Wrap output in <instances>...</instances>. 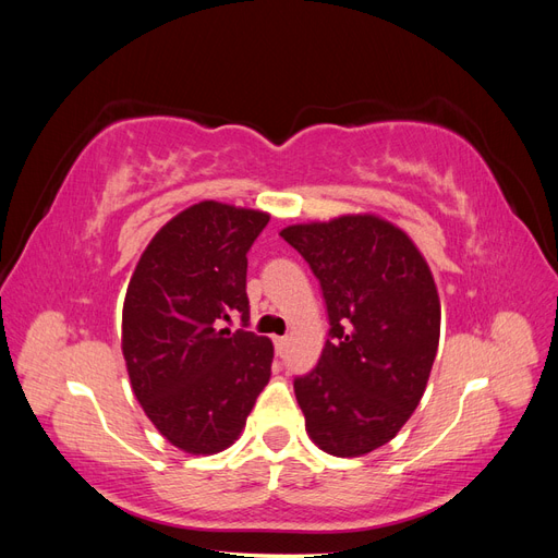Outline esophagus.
<instances>
[{"instance_id": "esophagus-1", "label": "esophagus", "mask_w": 558, "mask_h": 558, "mask_svg": "<svg viewBox=\"0 0 558 558\" xmlns=\"http://www.w3.org/2000/svg\"><path fill=\"white\" fill-rule=\"evenodd\" d=\"M286 347H289V337H275V349H277L279 356L286 351Z\"/></svg>"}]
</instances>
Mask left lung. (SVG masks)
<instances>
[{
	"mask_svg": "<svg viewBox=\"0 0 558 558\" xmlns=\"http://www.w3.org/2000/svg\"><path fill=\"white\" fill-rule=\"evenodd\" d=\"M324 291L330 340L293 381L307 433L326 453L393 440L426 391L440 342V298L414 242L373 214L283 228Z\"/></svg>",
	"mask_w": 558,
	"mask_h": 558,
	"instance_id": "left-lung-1",
	"label": "left lung"
}]
</instances>
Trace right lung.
Returning a JSON list of instances; mask_svg holds the SVG:
<instances>
[{"instance_id": "right-lung-1", "label": "right lung", "mask_w": 558, "mask_h": 558, "mask_svg": "<svg viewBox=\"0 0 558 558\" xmlns=\"http://www.w3.org/2000/svg\"><path fill=\"white\" fill-rule=\"evenodd\" d=\"M269 214L205 199L165 223L134 267L123 305L132 391L181 451L216 453L238 440L272 375L275 347L248 324L246 253Z\"/></svg>"}]
</instances>
